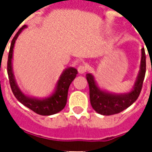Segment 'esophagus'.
I'll return each instance as SVG.
<instances>
[{
    "instance_id": "esophagus-1",
    "label": "esophagus",
    "mask_w": 152,
    "mask_h": 152,
    "mask_svg": "<svg viewBox=\"0 0 152 152\" xmlns=\"http://www.w3.org/2000/svg\"><path fill=\"white\" fill-rule=\"evenodd\" d=\"M86 70H87V67L85 65H79V67H78V71H79V73L80 74L85 73L86 72Z\"/></svg>"
}]
</instances>
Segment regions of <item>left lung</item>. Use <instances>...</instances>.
Here are the masks:
<instances>
[{
	"instance_id": "obj_1",
	"label": "left lung",
	"mask_w": 152,
	"mask_h": 152,
	"mask_svg": "<svg viewBox=\"0 0 152 152\" xmlns=\"http://www.w3.org/2000/svg\"><path fill=\"white\" fill-rule=\"evenodd\" d=\"M145 49H141L140 69L132 91L125 94H113L106 91H102L95 81L91 73L86 74V79L90 87V100L93 109L99 114L109 116L119 113L130 107L138 99L142 89L145 75Z\"/></svg>"
}]
</instances>
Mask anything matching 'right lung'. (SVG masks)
<instances>
[{"label":"right lung","mask_w":152,"mask_h":152,"mask_svg":"<svg viewBox=\"0 0 152 152\" xmlns=\"http://www.w3.org/2000/svg\"><path fill=\"white\" fill-rule=\"evenodd\" d=\"M27 28V25H23L18 33L15 34V36L12 40L10 50L8 54V61H7V74H8L9 82L11 85V89L15 97L23 105L29 108L34 112L35 113L43 115V116H49L53 114L57 113L65 107L67 99V92L68 88L75 79L78 71L74 67H67L61 74L59 80L56 83L55 91L54 93L49 97H46L44 99H39L35 97H29L24 95L18 86L17 85V82L15 80L14 74L12 72V53H13V47L16 39L18 36L20 34L23 29Z\"/></svg>","instance_id":"right-lung-1"}]
</instances>
